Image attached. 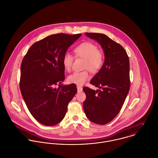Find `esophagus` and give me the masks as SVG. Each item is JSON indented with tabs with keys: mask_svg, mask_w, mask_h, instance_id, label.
Returning a JSON list of instances; mask_svg holds the SVG:
<instances>
[{
	"mask_svg": "<svg viewBox=\"0 0 158 158\" xmlns=\"http://www.w3.org/2000/svg\"><path fill=\"white\" fill-rule=\"evenodd\" d=\"M82 90H83V88L81 86H77V91H78V93L81 92Z\"/></svg>",
	"mask_w": 158,
	"mask_h": 158,
	"instance_id": "obj_1",
	"label": "esophagus"
}]
</instances>
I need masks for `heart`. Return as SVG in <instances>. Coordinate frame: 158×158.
I'll return each instance as SVG.
<instances>
[{"label": "heart", "mask_w": 158, "mask_h": 158, "mask_svg": "<svg viewBox=\"0 0 158 158\" xmlns=\"http://www.w3.org/2000/svg\"><path fill=\"white\" fill-rule=\"evenodd\" d=\"M75 56L85 60L83 69L81 72H75L67 78V81L71 84L81 86L90 78L88 70L93 73H98L102 67L105 56L102 51L98 50V46L90 42H83L74 49ZM73 56L69 53L64 54L62 57V64L64 69L69 71L72 66Z\"/></svg>", "instance_id": "b5f03b06"}]
</instances>
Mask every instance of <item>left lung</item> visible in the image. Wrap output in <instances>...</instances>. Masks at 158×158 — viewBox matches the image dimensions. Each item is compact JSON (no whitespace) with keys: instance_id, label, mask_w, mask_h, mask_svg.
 I'll return each instance as SVG.
<instances>
[{"instance_id":"8db88e82","label":"left lung","mask_w":158,"mask_h":158,"mask_svg":"<svg viewBox=\"0 0 158 158\" xmlns=\"http://www.w3.org/2000/svg\"><path fill=\"white\" fill-rule=\"evenodd\" d=\"M100 44L105 54L102 69L90 83L98 91L83 88L86 96L83 108L92 122L101 125L108 123L120 111L130 89L129 59L124 48L103 34L85 33Z\"/></svg>"}]
</instances>
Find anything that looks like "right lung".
I'll return each mask as SVG.
<instances>
[{
    "instance_id": "right-lung-1",
    "label": "right lung",
    "mask_w": 158,
    "mask_h": 158,
    "mask_svg": "<svg viewBox=\"0 0 158 158\" xmlns=\"http://www.w3.org/2000/svg\"><path fill=\"white\" fill-rule=\"evenodd\" d=\"M81 35H49L34 43L23 57L20 91L31 114L44 125L51 126L60 122L77 92L75 84L61 85L65 79L62 57ZM56 85L58 89L55 88Z\"/></svg>"
}]
</instances>
